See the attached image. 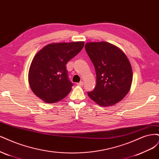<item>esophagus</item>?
I'll use <instances>...</instances> for the list:
<instances>
[{
	"mask_svg": "<svg viewBox=\"0 0 159 159\" xmlns=\"http://www.w3.org/2000/svg\"><path fill=\"white\" fill-rule=\"evenodd\" d=\"M83 84H84L83 82V81H81V82H80V83H78L76 84H77L78 86H83Z\"/></svg>",
	"mask_w": 159,
	"mask_h": 159,
	"instance_id": "obj_1",
	"label": "esophagus"
}]
</instances>
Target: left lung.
<instances>
[{"label":"left lung","instance_id":"left-lung-1","mask_svg":"<svg viewBox=\"0 0 159 159\" xmlns=\"http://www.w3.org/2000/svg\"><path fill=\"white\" fill-rule=\"evenodd\" d=\"M85 49L96 70V85L88 93L102 107L118 103L129 93L133 80L131 63L117 46L106 42H88Z\"/></svg>","mask_w":159,"mask_h":159}]
</instances>
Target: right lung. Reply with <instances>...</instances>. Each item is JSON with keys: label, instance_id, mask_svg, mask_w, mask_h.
Wrapping results in <instances>:
<instances>
[{"label": "right lung", "instance_id": "add662e5", "mask_svg": "<svg viewBox=\"0 0 159 159\" xmlns=\"http://www.w3.org/2000/svg\"><path fill=\"white\" fill-rule=\"evenodd\" d=\"M84 42L52 43L35 54L30 65L28 82L33 93L45 103L63 100L72 89L66 65L84 47Z\"/></svg>", "mask_w": 159, "mask_h": 159}]
</instances>
